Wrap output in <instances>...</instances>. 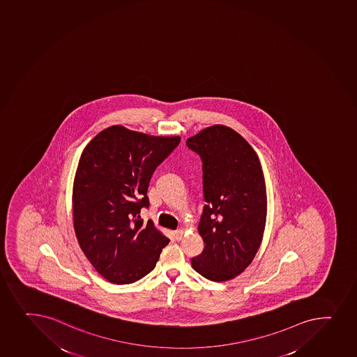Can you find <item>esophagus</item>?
Returning a JSON list of instances; mask_svg holds the SVG:
<instances>
[{"label":"esophagus","mask_w":357,"mask_h":357,"mask_svg":"<svg viewBox=\"0 0 357 357\" xmlns=\"http://www.w3.org/2000/svg\"><path fill=\"white\" fill-rule=\"evenodd\" d=\"M182 236H183V231H182V230H175V231H174V237H175V240L181 241L182 240Z\"/></svg>","instance_id":"1"}]
</instances>
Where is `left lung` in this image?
<instances>
[{"mask_svg": "<svg viewBox=\"0 0 357 357\" xmlns=\"http://www.w3.org/2000/svg\"><path fill=\"white\" fill-rule=\"evenodd\" d=\"M202 161L199 220L203 252L192 259L194 271L211 281L241 274L259 250L266 227V192L259 156L245 139L225 126L206 128L187 139Z\"/></svg>", "mask_w": 357, "mask_h": 357, "instance_id": "left-lung-1", "label": "left lung"}]
</instances>
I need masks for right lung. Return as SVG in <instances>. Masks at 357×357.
I'll list each match as a JSON object with an SVG mask.
<instances>
[{"label": "right lung", "mask_w": 357, "mask_h": 357, "mask_svg": "<svg viewBox=\"0 0 357 357\" xmlns=\"http://www.w3.org/2000/svg\"><path fill=\"white\" fill-rule=\"evenodd\" d=\"M181 139L149 136L121 126L107 128L84 148L73 188L79 247L98 274L128 284L154 269L169 243L139 214L155 169Z\"/></svg>", "instance_id": "add662e5"}]
</instances>
